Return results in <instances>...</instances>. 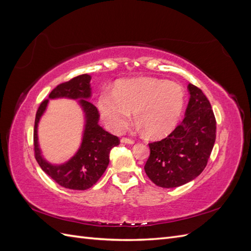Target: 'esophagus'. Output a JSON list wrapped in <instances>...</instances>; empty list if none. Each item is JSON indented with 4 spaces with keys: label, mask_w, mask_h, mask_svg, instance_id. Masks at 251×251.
<instances>
[{
    "label": "esophagus",
    "mask_w": 251,
    "mask_h": 251,
    "mask_svg": "<svg viewBox=\"0 0 251 251\" xmlns=\"http://www.w3.org/2000/svg\"><path fill=\"white\" fill-rule=\"evenodd\" d=\"M120 142L126 143V144H134L135 143V141L133 139H130V138H121Z\"/></svg>",
    "instance_id": "esophagus-1"
}]
</instances>
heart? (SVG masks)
<instances>
[{
    "mask_svg": "<svg viewBox=\"0 0 251 251\" xmlns=\"http://www.w3.org/2000/svg\"><path fill=\"white\" fill-rule=\"evenodd\" d=\"M184 102L185 93L179 83L139 77L120 80L114 90H101L97 107L110 131L123 132L134 112L140 130H147L149 136L157 138L174 130Z\"/></svg>",
    "mask_w": 251,
    "mask_h": 251,
    "instance_id": "obj_1",
    "label": "heart"
}]
</instances>
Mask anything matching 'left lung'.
Here are the masks:
<instances>
[{
    "instance_id": "left-lung-1",
    "label": "left lung",
    "mask_w": 251,
    "mask_h": 251,
    "mask_svg": "<svg viewBox=\"0 0 251 251\" xmlns=\"http://www.w3.org/2000/svg\"><path fill=\"white\" fill-rule=\"evenodd\" d=\"M187 89L191 97L184 119L168 137L149 143L151 154L144 171L160 187H178L198 177L216 141L217 123L209 100L192 83Z\"/></svg>"
}]
</instances>
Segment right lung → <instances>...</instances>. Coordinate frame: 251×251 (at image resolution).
I'll list each match as a JSON object with an SVG mask.
<instances>
[{"mask_svg": "<svg viewBox=\"0 0 251 251\" xmlns=\"http://www.w3.org/2000/svg\"><path fill=\"white\" fill-rule=\"evenodd\" d=\"M90 80L91 76L89 74L78 75L69 81L60 83L49 94V99H79V103L85 114V127L81 147L67 163L62 165L48 163L42 157L39 149L37 126L47 108L49 100L40 104L34 121L33 142L37 163L57 184L75 191H85L100 180L109 165L111 150L119 144L118 137L104 131L98 125L100 114L95 105L88 100L91 97Z\"/></svg>", "mask_w": 251, "mask_h": 251, "instance_id": "obj_1", "label": "right lung"}]
</instances>
